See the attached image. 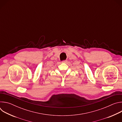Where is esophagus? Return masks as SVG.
Instances as JSON below:
<instances>
[{"mask_svg":"<svg viewBox=\"0 0 122 122\" xmlns=\"http://www.w3.org/2000/svg\"><path fill=\"white\" fill-rule=\"evenodd\" d=\"M67 60H64V61H62V63H67Z\"/></svg>","mask_w":122,"mask_h":122,"instance_id":"obj_1","label":"esophagus"}]
</instances>
